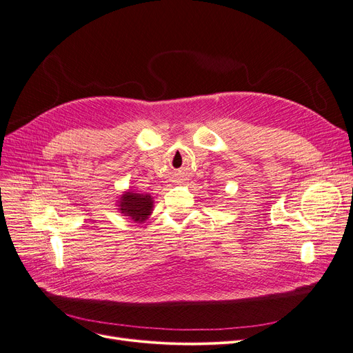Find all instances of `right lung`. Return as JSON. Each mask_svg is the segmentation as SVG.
I'll return each instance as SVG.
<instances>
[{
  "mask_svg": "<svg viewBox=\"0 0 353 353\" xmlns=\"http://www.w3.org/2000/svg\"><path fill=\"white\" fill-rule=\"evenodd\" d=\"M121 213L132 217L134 221H144L147 216L152 213L153 200L148 194L140 193H125L120 203Z\"/></svg>",
  "mask_w": 353,
  "mask_h": 353,
  "instance_id": "1",
  "label": "right lung"
}]
</instances>
